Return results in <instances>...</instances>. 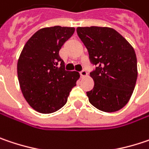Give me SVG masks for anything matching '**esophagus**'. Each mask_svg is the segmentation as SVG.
<instances>
[{
  "instance_id": "34e87169",
  "label": "esophagus",
  "mask_w": 149,
  "mask_h": 149,
  "mask_svg": "<svg viewBox=\"0 0 149 149\" xmlns=\"http://www.w3.org/2000/svg\"><path fill=\"white\" fill-rule=\"evenodd\" d=\"M80 75H81V77H86V76H87V72H86V69H82V70L80 71Z\"/></svg>"
}]
</instances>
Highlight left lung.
<instances>
[{"label": "left lung", "mask_w": 149, "mask_h": 149, "mask_svg": "<svg viewBox=\"0 0 149 149\" xmlns=\"http://www.w3.org/2000/svg\"><path fill=\"white\" fill-rule=\"evenodd\" d=\"M77 35L97 66L90 75L94 87L86 92L89 102L103 112L121 109L129 102L137 78L136 56L130 43L108 27H78Z\"/></svg>", "instance_id": "obj_1"}]
</instances>
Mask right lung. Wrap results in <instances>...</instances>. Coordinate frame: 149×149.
I'll list each match as a JSON object with an SVG mask.
<instances>
[{
    "mask_svg": "<svg viewBox=\"0 0 149 149\" xmlns=\"http://www.w3.org/2000/svg\"><path fill=\"white\" fill-rule=\"evenodd\" d=\"M74 28H43L26 42L17 61V77L22 93L36 111L51 113L67 102L76 86L79 73L65 70L59 51L73 36Z\"/></svg>",
    "mask_w": 149,
    "mask_h": 149,
    "instance_id": "right-lung-1",
    "label": "right lung"
}]
</instances>
